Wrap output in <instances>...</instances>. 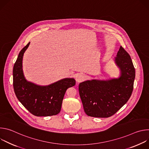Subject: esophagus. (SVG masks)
I'll return each instance as SVG.
<instances>
[{"instance_id": "obj_1", "label": "esophagus", "mask_w": 149, "mask_h": 149, "mask_svg": "<svg viewBox=\"0 0 149 149\" xmlns=\"http://www.w3.org/2000/svg\"><path fill=\"white\" fill-rule=\"evenodd\" d=\"M85 79V76L82 74H78L76 77V81L77 82H81Z\"/></svg>"}]
</instances>
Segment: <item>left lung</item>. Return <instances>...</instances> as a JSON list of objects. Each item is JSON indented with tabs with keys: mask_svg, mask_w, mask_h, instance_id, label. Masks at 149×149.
I'll list each match as a JSON object with an SVG mask.
<instances>
[{
	"mask_svg": "<svg viewBox=\"0 0 149 149\" xmlns=\"http://www.w3.org/2000/svg\"><path fill=\"white\" fill-rule=\"evenodd\" d=\"M121 70L118 78L93 79L79 85V93L85 113L94 117L107 118L116 113L130 98L135 68L130 55L121 46L115 58Z\"/></svg>",
	"mask_w": 149,
	"mask_h": 149,
	"instance_id": "left-lung-1",
	"label": "left lung"
}]
</instances>
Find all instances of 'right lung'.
I'll return each instance as SVG.
<instances>
[{"instance_id": "1", "label": "right lung", "mask_w": 149, "mask_h": 149, "mask_svg": "<svg viewBox=\"0 0 149 149\" xmlns=\"http://www.w3.org/2000/svg\"><path fill=\"white\" fill-rule=\"evenodd\" d=\"M30 42L21 50L13 69V86L18 100L35 116H51L58 114L61 109L67 90L74 86V78H65L48 86H39L28 82L24 77L22 59Z\"/></svg>"}]
</instances>
